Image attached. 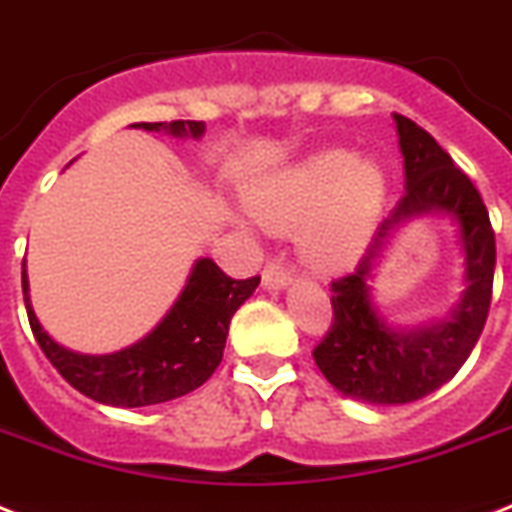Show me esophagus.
Returning a JSON list of instances; mask_svg holds the SVG:
<instances>
[{
    "label": "esophagus",
    "mask_w": 512,
    "mask_h": 512,
    "mask_svg": "<svg viewBox=\"0 0 512 512\" xmlns=\"http://www.w3.org/2000/svg\"><path fill=\"white\" fill-rule=\"evenodd\" d=\"M289 281V268L281 260H268L263 271V284L268 289H279Z\"/></svg>",
    "instance_id": "esophagus-1"
}]
</instances>
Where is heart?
<instances>
[{"label":"heart","instance_id":"b5f03b06","mask_svg":"<svg viewBox=\"0 0 512 512\" xmlns=\"http://www.w3.org/2000/svg\"><path fill=\"white\" fill-rule=\"evenodd\" d=\"M385 180L374 164L348 151H324L305 159L276 183L252 196V212L265 228H303V252L321 268L356 257L380 215Z\"/></svg>","mask_w":512,"mask_h":512}]
</instances>
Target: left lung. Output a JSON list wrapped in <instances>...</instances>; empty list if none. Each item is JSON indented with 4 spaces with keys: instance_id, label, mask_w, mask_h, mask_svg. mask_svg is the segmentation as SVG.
Segmentation results:
<instances>
[{
    "instance_id": "8db88e82",
    "label": "left lung",
    "mask_w": 512,
    "mask_h": 512,
    "mask_svg": "<svg viewBox=\"0 0 512 512\" xmlns=\"http://www.w3.org/2000/svg\"><path fill=\"white\" fill-rule=\"evenodd\" d=\"M393 119L404 154L406 191L377 228L356 271L332 281V324L313 348L316 366L337 390L372 404H409L452 380L484 332L497 263L492 220L476 185L428 130L401 114H393ZM430 208L449 211L461 220L469 289L446 322L396 336L371 311L365 281L387 233Z\"/></svg>"
}]
</instances>
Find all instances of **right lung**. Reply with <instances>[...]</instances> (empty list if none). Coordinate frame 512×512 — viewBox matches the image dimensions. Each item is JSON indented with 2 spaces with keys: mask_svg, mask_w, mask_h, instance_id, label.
Here are the masks:
<instances>
[{
  "mask_svg": "<svg viewBox=\"0 0 512 512\" xmlns=\"http://www.w3.org/2000/svg\"><path fill=\"white\" fill-rule=\"evenodd\" d=\"M143 130H164L170 135L204 132L201 122H154L138 124ZM260 284V276L231 279L212 260H199L183 295L177 297L164 321L135 342L111 356H79L52 340L36 321L28 303L26 271H23V300L31 332L60 377L92 401L108 406H151L191 393L212 377L223 361L228 324L244 300Z\"/></svg>",
  "mask_w": 512,
  "mask_h": 512,
  "instance_id": "obj_1",
  "label": "right lung"
}]
</instances>
